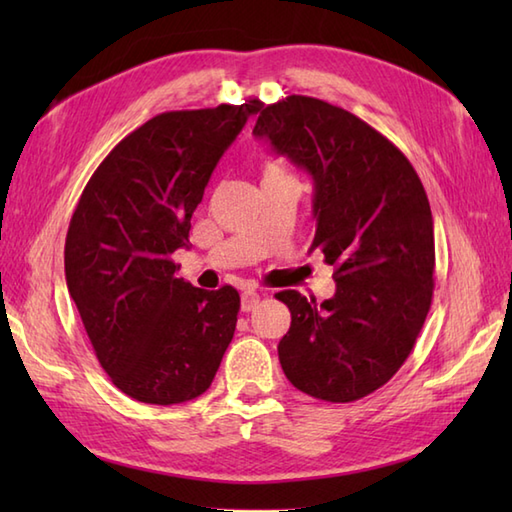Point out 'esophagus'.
Instances as JSON below:
<instances>
[{
  "label": "esophagus",
  "mask_w": 512,
  "mask_h": 512,
  "mask_svg": "<svg viewBox=\"0 0 512 512\" xmlns=\"http://www.w3.org/2000/svg\"><path fill=\"white\" fill-rule=\"evenodd\" d=\"M259 306V295L255 290H244L242 292V310L250 312Z\"/></svg>",
  "instance_id": "obj_1"
}]
</instances>
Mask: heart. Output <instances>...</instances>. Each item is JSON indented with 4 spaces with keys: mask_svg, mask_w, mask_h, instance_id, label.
Segmentation results:
<instances>
[{
    "mask_svg": "<svg viewBox=\"0 0 512 512\" xmlns=\"http://www.w3.org/2000/svg\"><path fill=\"white\" fill-rule=\"evenodd\" d=\"M279 173H286L284 169H281L277 162H273V160H268L266 165H264V178H268V176H279Z\"/></svg>",
    "mask_w": 512,
    "mask_h": 512,
    "instance_id": "b5f03b06",
    "label": "heart"
}]
</instances>
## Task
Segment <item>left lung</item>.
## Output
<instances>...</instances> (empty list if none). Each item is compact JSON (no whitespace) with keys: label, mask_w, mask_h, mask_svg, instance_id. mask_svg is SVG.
I'll return each instance as SVG.
<instances>
[{"label":"left lung","mask_w":512,"mask_h":512,"mask_svg":"<svg viewBox=\"0 0 512 512\" xmlns=\"http://www.w3.org/2000/svg\"><path fill=\"white\" fill-rule=\"evenodd\" d=\"M253 134L312 176V250L334 266L336 281L323 303L277 292L292 317L279 363L312 398H363L407 361L431 308L436 242L427 193L391 140L312 96L262 105Z\"/></svg>","instance_id":"left-lung-1"}]
</instances>
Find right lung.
Masks as SVG:
<instances>
[{"label": "right lung", "mask_w": 512, "mask_h": 512, "mask_svg": "<svg viewBox=\"0 0 512 512\" xmlns=\"http://www.w3.org/2000/svg\"><path fill=\"white\" fill-rule=\"evenodd\" d=\"M257 99L158 114L125 136L90 182L65 237V281L112 383L147 405L211 387L233 339L239 295L176 273L191 215Z\"/></svg>", "instance_id": "obj_1"}]
</instances>
